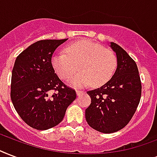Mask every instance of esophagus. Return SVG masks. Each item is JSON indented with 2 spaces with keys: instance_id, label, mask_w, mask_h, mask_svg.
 <instances>
[{
  "instance_id": "obj_1",
  "label": "esophagus",
  "mask_w": 157,
  "mask_h": 157,
  "mask_svg": "<svg viewBox=\"0 0 157 157\" xmlns=\"http://www.w3.org/2000/svg\"><path fill=\"white\" fill-rule=\"evenodd\" d=\"M76 94H77V95H80V94H83L84 93V91H82V90H76Z\"/></svg>"
}]
</instances>
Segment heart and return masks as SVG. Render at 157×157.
Segmentation results:
<instances>
[{"label":"heart","mask_w":157,"mask_h":157,"mask_svg":"<svg viewBox=\"0 0 157 157\" xmlns=\"http://www.w3.org/2000/svg\"><path fill=\"white\" fill-rule=\"evenodd\" d=\"M65 52L52 56V67L60 78L67 81L79 67L81 71L69 81L76 87L86 86L90 83L93 86H100L107 83L118 65L117 57L112 50L90 40L71 44Z\"/></svg>","instance_id":"heart-1"}]
</instances>
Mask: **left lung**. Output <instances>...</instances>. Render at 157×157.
Here are the masks:
<instances>
[{
	"instance_id": "left-lung-1",
	"label": "left lung",
	"mask_w": 157,
	"mask_h": 157,
	"mask_svg": "<svg viewBox=\"0 0 157 157\" xmlns=\"http://www.w3.org/2000/svg\"><path fill=\"white\" fill-rule=\"evenodd\" d=\"M118 66L112 78L100 88L87 91L91 103L86 119L92 128L112 133L124 128L134 115L142 94L137 66L125 50L113 42Z\"/></svg>"
}]
</instances>
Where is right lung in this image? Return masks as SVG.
<instances>
[{
    "label": "right lung",
    "instance_id": "obj_1",
    "mask_svg": "<svg viewBox=\"0 0 157 157\" xmlns=\"http://www.w3.org/2000/svg\"><path fill=\"white\" fill-rule=\"evenodd\" d=\"M67 40L46 39L31 44L16 57L12 70L13 105L25 124L37 130L60 124L76 98L75 90L58 78L52 65L53 52Z\"/></svg>",
    "mask_w": 157,
    "mask_h": 157
}]
</instances>
